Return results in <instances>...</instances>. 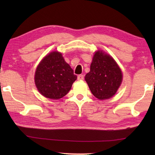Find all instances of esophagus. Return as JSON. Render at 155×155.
<instances>
[{
    "label": "esophagus",
    "instance_id": "34e87169",
    "mask_svg": "<svg viewBox=\"0 0 155 155\" xmlns=\"http://www.w3.org/2000/svg\"><path fill=\"white\" fill-rule=\"evenodd\" d=\"M84 79V75H79L78 76V80H82Z\"/></svg>",
    "mask_w": 155,
    "mask_h": 155
}]
</instances>
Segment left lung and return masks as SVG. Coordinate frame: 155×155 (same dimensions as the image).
<instances>
[{"label": "left lung", "instance_id": "obj_1", "mask_svg": "<svg viewBox=\"0 0 155 155\" xmlns=\"http://www.w3.org/2000/svg\"><path fill=\"white\" fill-rule=\"evenodd\" d=\"M84 79L92 94L103 100L116 94L121 84L122 73L112 57L98 51L94 55L90 71Z\"/></svg>", "mask_w": 155, "mask_h": 155}]
</instances>
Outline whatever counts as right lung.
Wrapping results in <instances>:
<instances>
[{
	"label": "right lung",
	"instance_id": "right-lung-1",
	"mask_svg": "<svg viewBox=\"0 0 155 155\" xmlns=\"http://www.w3.org/2000/svg\"><path fill=\"white\" fill-rule=\"evenodd\" d=\"M77 79L61 53L53 51L41 61L35 72L39 92L46 98L58 99L68 94Z\"/></svg>",
	"mask_w": 155,
	"mask_h": 155
}]
</instances>
